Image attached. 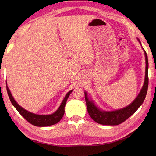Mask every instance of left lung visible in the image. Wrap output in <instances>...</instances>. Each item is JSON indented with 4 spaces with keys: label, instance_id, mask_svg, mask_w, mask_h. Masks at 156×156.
<instances>
[{
    "label": "left lung",
    "instance_id": "left-lung-1",
    "mask_svg": "<svg viewBox=\"0 0 156 156\" xmlns=\"http://www.w3.org/2000/svg\"><path fill=\"white\" fill-rule=\"evenodd\" d=\"M138 41L141 45L140 40ZM145 55L146 60V69H145V79L144 84L142 89L140 91L138 96L135 99V100L131 104L121 109L112 111H105L100 109L93 102L92 100H90L87 93L84 92V97H85L86 104L87 107L88 112L92 120L97 123L107 125V126H116L120 124L122 122L126 120L132 115H133L135 111L138 109L139 107L143 104L144 99L146 96V93L148 90V56L146 51L143 48Z\"/></svg>",
    "mask_w": 156,
    "mask_h": 156
}]
</instances>
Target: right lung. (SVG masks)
Here are the masks:
<instances>
[{
	"mask_svg": "<svg viewBox=\"0 0 156 156\" xmlns=\"http://www.w3.org/2000/svg\"><path fill=\"white\" fill-rule=\"evenodd\" d=\"M6 90H7V92L8 94L9 98H10L12 105L16 108L17 111L20 113V115L24 118L26 120L29 122V123L38 127H45V126H49L54 125L56 123H58V122L62 119V118L63 117L64 114V107H65L66 103L70 94L73 91V90H70L67 93V94L64 97L63 101H62V103H61V104L58 109L56 110L54 113H53V114L49 115H40L34 114V113L25 110V108L21 107L13 99L12 94L10 92V89L8 88L7 85H6Z\"/></svg>",
	"mask_w": 156,
	"mask_h": 156,
	"instance_id": "obj_1",
	"label": "right lung"
}]
</instances>
